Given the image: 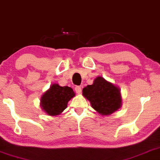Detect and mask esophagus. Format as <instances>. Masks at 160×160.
I'll return each instance as SVG.
<instances>
[{"label": "esophagus", "instance_id": "1", "mask_svg": "<svg viewBox=\"0 0 160 160\" xmlns=\"http://www.w3.org/2000/svg\"><path fill=\"white\" fill-rule=\"evenodd\" d=\"M75 91L76 92V93L80 94L81 92H82V88H81V87H79V86H76L75 87Z\"/></svg>", "mask_w": 160, "mask_h": 160}]
</instances>
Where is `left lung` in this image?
I'll return each instance as SVG.
<instances>
[{"label": "left lung", "instance_id": "8db88e82", "mask_svg": "<svg viewBox=\"0 0 160 160\" xmlns=\"http://www.w3.org/2000/svg\"><path fill=\"white\" fill-rule=\"evenodd\" d=\"M120 88L102 76H98L92 85H87L82 95L101 116H109L122 107Z\"/></svg>", "mask_w": 160, "mask_h": 160}]
</instances>
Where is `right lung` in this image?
<instances>
[{"mask_svg": "<svg viewBox=\"0 0 160 160\" xmlns=\"http://www.w3.org/2000/svg\"><path fill=\"white\" fill-rule=\"evenodd\" d=\"M75 95L71 87H61L58 84H52L41 96V108L49 116L60 115L67 108L68 102Z\"/></svg>", "mask_w": 160, "mask_h": 160, "instance_id": "add662e5", "label": "right lung"}]
</instances>
